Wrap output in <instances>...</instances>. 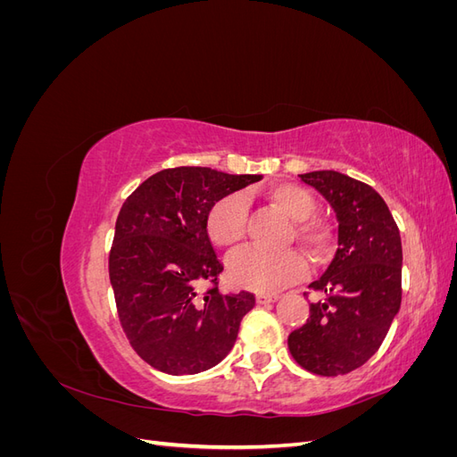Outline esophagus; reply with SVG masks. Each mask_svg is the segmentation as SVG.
<instances>
[{
  "instance_id": "1",
  "label": "esophagus",
  "mask_w": 457,
  "mask_h": 457,
  "mask_svg": "<svg viewBox=\"0 0 457 457\" xmlns=\"http://www.w3.org/2000/svg\"><path fill=\"white\" fill-rule=\"evenodd\" d=\"M255 299H257L259 305H269V303H274L276 299H278V295H276V294H257Z\"/></svg>"
}]
</instances>
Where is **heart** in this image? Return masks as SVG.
Masks as SVG:
<instances>
[{
  "instance_id": "1",
  "label": "heart",
  "mask_w": 457,
  "mask_h": 457,
  "mask_svg": "<svg viewBox=\"0 0 457 457\" xmlns=\"http://www.w3.org/2000/svg\"><path fill=\"white\" fill-rule=\"evenodd\" d=\"M267 200L294 220L289 237L295 238L314 262H324L334 247V232L322 219L311 217L316 212V198L305 187L280 183L267 190ZM247 230V204L240 195L217 200L205 215V232L220 250L238 247ZM307 259L297 250L265 252L244 250L228 261L232 286L252 292H276L301 280L307 274Z\"/></svg>"
}]
</instances>
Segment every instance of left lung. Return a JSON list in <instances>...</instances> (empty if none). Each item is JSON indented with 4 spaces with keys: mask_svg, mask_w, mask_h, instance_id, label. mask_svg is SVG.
<instances>
[{
    "mask_svg": "<svg viewBox=\"0 0 457 457\" xmlns=\"http://www.w3.org/2000/svg\"><path fill=\"white\" fill-rule=\"evenodd\" d=\"M299 177L334 207L339 245L309 286L322 297L311 303L307 322L289 334L287 347L316 376H345L378 353L400 309L403 242L389 207L370 185L337 171Z\"/></svg>",
    "mask_w": 457,
    "mask_h": 457,
    "instance_id": "left-lung-1",
    "label": "left lung"
}]
</instances>
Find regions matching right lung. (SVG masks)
I'll return each instance as SVG.
<instances>
[{
  "mask_svg": "<svg viewBox=\"0 0 457 457\" xmlns=\"http://www.w3.org/2000/svg\"><path fill=\"white\" fill-rule=\"evenodd\" d=\"M261 179L183 165L148 177L123 202L108 274L123 334L152 368L200 373L237 343L255 295L219 292L223 262L205 215L217 200Z\"/></svg>",
  "mask_w": 457,
  "mask_h": 457,
  "instance_id": "obj_1",
  "label": "right lung"
}]
</instances>
